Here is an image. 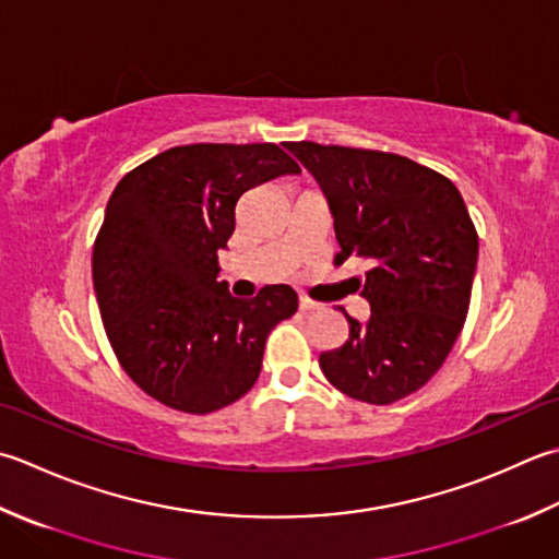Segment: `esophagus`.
I'll list each match as a JSON object with an SVG mask.
<instances>
[{
	"label": "esophagus",
	"instance_id": "obj_1",
	"mask_svg": "<svg viewBox=\"0 0 559 559\" xmlns=\"http://www.w3.org/2000/svg\"><path fill=\"white\" fill-rule=\"evenodd\" d=\"M320 308H322L320 302H314L310 298H300V310L302 312H314V310H320Z\"/></svg>",
	"mask_w": 559,
	"mask_h": 559
}]
</instances>
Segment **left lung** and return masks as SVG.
<instances>
[{
    "mask_svg": "<svg viewBox=\"0 0 559 559\" xmlns=\"http://www.w3.org/2000/svg\"><path fill=\"white\" fill-rule=\"evenodd\" d=\"M330 205L336 264L368 259L358 281L370 317L346 314L348 338L320 356L336 390L368 404L412 395L461 336L477 269V233L461 191L407 157L317 142L286 145Z\"/></svg>",
    "mask_w": 559,
    "mask_h": 559,
    "instance_id": "obj_1",
    "label": "left lung"
}]
</instances>
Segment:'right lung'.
Returning <instances> with one entry per match:
<instances>
[{"label":"right lung","instance_id":"add662e5","mask_svg":"<svg viewBox=\"0 0 559 559\" xmlns=\"http://www.w3.org/2000/svg\"><path fill=\"white\" fill-rule=\"evenodd\" d=\"M300 174L281 147L181 145L118 181L92 276L108 342L126 373L171 409L207 414L251 390L266 338L298 310L290 286L235 298L217 254L251 186Z\"/></svg>","mask_w":559,"mask_h":559}]
</instances>
